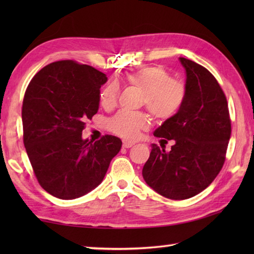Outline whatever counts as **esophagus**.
<instances>
[{
  "instance_id": "obj_1",
  "label": "esophagus",
  "mask_w": 254,
  "mask_h": 254,
  "mask_svg": "<svg viewBox=\"0 0 254 254\" xmlns=\"http://www.w3.org/2000/svg\"><path fill=\"white\" fill-rule=\"evenodd\" d=\"M135 144L134 142H130V141H123V147L124 148H130V147H132L133 145Z\"/></svg>"
}]
</instances>
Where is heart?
Returning <instances> with one entry per match:
<instances>
[{
  "label": "heart",
  "instance_id": "1",
  "mask_svg": "<svg viewBox=\"0 0 254 254\" xmlns=\"http://www.w3.org/2000/svg\"><path fill=\"white\" fill-rule=\"evenodd\" d=\"M127 83L143 94V104L155 119L169 120L180 111L187 98V87L180 80L172 79L165 68L149 66L132 72L127 76ZM119 88L110 84L101 90L100 105L110 110L117 105ZM148 119L143 113L119 112L113 117L110 130L127 139L136 138L141 131L148 127Z\"/></svg>",
  "mask_w": 254,
  "mask_h": 254
}]
</instances>
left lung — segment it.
<instances>
[{"label":"left lung","mask_w":254,"mask_h":254,"mask_svg":"<svg viewBox=\"0 0 254 254\" xmlns=\"http://www.w3.org/2000/svg\"><path fill=\"white\" fill-rule=\"evenodd\" d=\"M179 60L186 69V101L154 132L156 137L174 139L175 144L169 152L152 144L142 171L145 182L170 199L190 198L214 181L224 165L231 133L227 100L216 78L195 62Z\"/></svg>","instance_id":"obj_1"}]
</instances>
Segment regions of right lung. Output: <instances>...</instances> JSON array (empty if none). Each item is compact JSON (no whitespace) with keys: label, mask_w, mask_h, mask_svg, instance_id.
<instances>
[{"label":"right lung","mask_w":254,"mask_h":254,"mask_svg":"<svg viewBox=\"0 0 254 254\" xmlns=\"http://www.w3.org/2000/svg\"><path fill=\"white\" fill-rule=\"evenodd\" d=\"M98 69L72 60L53 62L38 72L26 89L21 119L24 145L38 182L51 195L74 199L104 180L122 142L105 135L84 139L86 120L99 109Z\"/></svg>","instance_id":"right-lung-1"}]
</instances>
